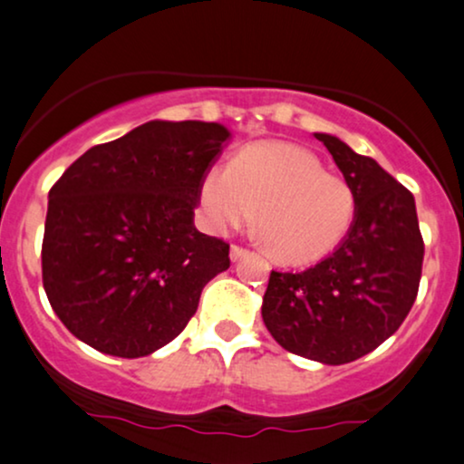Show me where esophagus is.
<instances>
[{"label":"esophagus","mask_w":464,"mask_h":464,"mask_svg":"<svg viewBox=\"0 0 464 464\" xmlns=\"http://www.w3.org/2000/svg\"><path fill=\"white\" fill-rule=\"evenodd\" d=\"M246 255H248V250L242 248V246H236V244L231 246V261L242 259V256H246Z\"/></svg>","instance_id":"obj_1"}]
</instances>
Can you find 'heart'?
Instances as JSON below:
<instances>
[{
	"mask_svg": "<svg viewBox=\"0 0 464 464\" xmlns=\"http://www.w3.org/2000/svg\"><path fill=\"white\" fill-rule=\"evenodd\" d=\"M198 198L216 231L248 225L269 255L283 263L324 259L347 236L357 197L343 175L325 171L313 151L283 140L244 148L228 169L203 175Z\"/></svg>",
	"mask_w": 464,
	"mask_h": 464,
	"instance_id": "obj_1",
	"label": "heart"
}]
</instances>
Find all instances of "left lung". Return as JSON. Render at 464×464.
<instances>
[{"label": "left lung", "mask_w": 464, "mask_h": 464, "mask_svg": "<svg viewBox=\"0 0 464 464\" xmlns=\"http://www.w3.org/2000/svg\"><path fill=\"white\" fill-rule=\"evenodd\" d=\"M357 197L349 236L300 274H269L263 324L280 347L308 360L353 362L385 343L418 297L424 239L415 198L332 134H314Z\"/></svg>", "instance_id": "1"}]
</instances>
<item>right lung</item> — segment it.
Returning a JSON list of instances; mask_svg holds the SVG:
<instances>
[{"mask_svg":"<svg viewBox=\"0 0 464 464\" xmlns=\"http://www.w3.org/2000/svg\"><path fill=\"white\" fill-rule=\"evenodd\" d=\"M227 139L220 124L148 121L93 145L53 184L43 285L70 334L143 357L188 325L203 286L231 266L228 244L192 225Z\"/></svg>","mask_w":464,"mask_h":464,"instance_id":"right-lung-1","label":"right lung"}]
</instances>
